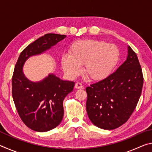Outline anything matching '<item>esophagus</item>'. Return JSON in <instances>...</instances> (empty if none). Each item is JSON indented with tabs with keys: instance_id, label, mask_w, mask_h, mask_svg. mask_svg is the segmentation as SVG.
<instances>
[{
	"instance_id": "esophagus-1",
	"label": "esophagus",
	"mask_w": 152,
	"mask_h": 152,
	"mask_svg": "<svg viewBox=\"0 0 152 152\" xmlns=\"http://www.w3.org/2000/svg\"><path fill=\"white\" fill-rule=\"evenodd\" d=\"M75 88L76 89H82V88H84V86L80 83V82H77V83H76V84H75Z\"/></svg>"
}]
</instances>
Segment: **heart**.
Instances as JSON below:
<instances>
[{"mask_svg":"<svg viewBox=\"0 0 152 152\" xmlns=\"http://www.w3.org/2000/svg\"><path fill=\"white\" fill-rule=\"evenodd\" d=\"M119 59L117 45L97 39L74 42L69 48V55H63L61 66L67 75L74 78L84 72L91 80H102L109 76Z\"/></svg>","mask_w":152,"mask_h":152,"instance_id":"heart-1","label":"heart"}]
</instances>
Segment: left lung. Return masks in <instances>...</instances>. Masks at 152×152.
Here are the masks:
<instances>
[{"mask_svg":"<svg viewBox=\"0 0 152 152\" xmlns=\"http://www.w3.org/2000/svg\"><path fill=\"white\" fill-rule=\"evenodd\" d=\"M143 84L137 56L129 46L127 60L116 71L86 88L90 120L96 127L107 130L124 124L137 106Z\"/></svg>","mask_w":152,"mask_h":152,"instance_id":"8db88e82","label":"left lung"}]
</instances>
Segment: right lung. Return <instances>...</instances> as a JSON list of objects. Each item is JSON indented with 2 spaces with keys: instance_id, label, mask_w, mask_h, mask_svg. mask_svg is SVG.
Returning <instances> with one entry per match:
<instances>
[{
  "instance_id": "1",
  "label": "right lung",
  "mask_w": 152,
  "mask_h": 152,
  "mask_svg": "<svg viewBox=\"0 0 152 152\" xmlns=\"http://www.w3.org/2000/svg\"><path fill=\"white\" fill-rule=\"evenodd\" d=\"M65 35L47 33L27 46L20 53L12 77V96L19 117L31 129L45 132L60 124L64 116L63 101L73 91L74 82L50 74L32 82L25 78L23 66L30 56L39 54L64 39Z\"/></svg>"
}]
</instances>
